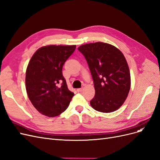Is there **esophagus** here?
<instances>
[{"instance_id": "obj_1", "label": "esophagus", "mask_w": 160, "mask_h": 160, "mask_svg": "<svg viewBox=\"0 0 160 160\" xmlns=\"http://www.w3.org/2000/svg\"><path fill=\"white\" fill-rule=\"evenodd\" d=\"M83 90H84L83 88H78V89H77V92H81L83 91Z\"/></svg>"}]
</instances>
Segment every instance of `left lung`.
Listing matches in <instances>:
<instances>
[{
    "mask_svg": "<svg viewBox=\"0 0 160 160\" xmlns=\"http://www.w3.org/2000/svg\"><path fill=\"white\" fill-rule=\"evenodd\" d=\"M78 49L85 57L94 81L95 96L91 106L104 113L119 109L131 86L124 56L115 46L101 42L83 44Z\"/></svg>",
    "mask_w": 160,
    "mask_h": 160,
    "instance_id": "8db88e82",
    "label": "left lung"
}]
</instances>
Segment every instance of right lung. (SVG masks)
Instances as JSON below:
<instances>
[{
  "instance_id": "1",
  "label": "right lung",
  "mask_w": 160,
  "mask_h": 160,
  "mask_svg": "<svg viewBox=\"0 0 160 160\" xmlns=\"http://www.w3.org/2000/svg\"><path fill=\"white\" fill-rule=\"evenodd\" d=\"M76 47L42 46L36 51L28 64L25 80L28 97L36 109L46 116L52 118L62 114L74 94L68 90L62 71Z\"/></svg>"
}]
</instances>
